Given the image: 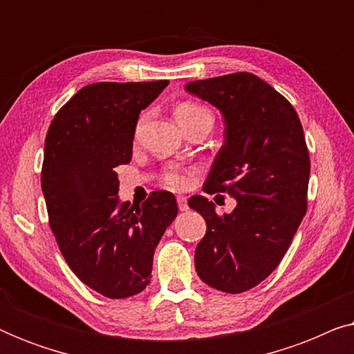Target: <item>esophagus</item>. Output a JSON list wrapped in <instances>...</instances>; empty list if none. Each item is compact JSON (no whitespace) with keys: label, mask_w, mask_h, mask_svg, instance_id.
<instances>
[{"label":"esophagus","mask_w":354,"mask_h":354,"mask_svg":"<svg viewBox=\"0 0 354 354\" xmlns=\"http://www.w3.org/2000/svg\"><path fill=\"white\" fill-rule=\"evenodd\" d=\"M177 205H178V209H180V211H187V209H188L187 196L178 195V196H177Z\"/></svg>","instance_id":"34e87169"}]
</instances>
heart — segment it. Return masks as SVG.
Listing matches in <instances>:
<instances>
[{
    "label": "heart",
    "mask_w": 354,
    "mask_h": 354,
    "mask_svg": "<svg viewBox=\"0 0 354 354\" xmlns=\"http://www.w3.org/2000/svg\"><path fill=\"white\" fill-rule=\"evenodd\" d=\"M176 118H177V122L182 125L183 130H185L188 125L195 124L201 119H212L209 111L195 103H183L178 106L176 111ZM143 124H145V118L138 120L137 129H135V135H137V137L140 135V132H142ZM162 182L164 185H167L169 188H174V190H183V188H187L188 183H190V172L182 167H169L167 171H164L162 174Z\"/></svg>",
    "instance_id": "obj_1"
}]
</instances>
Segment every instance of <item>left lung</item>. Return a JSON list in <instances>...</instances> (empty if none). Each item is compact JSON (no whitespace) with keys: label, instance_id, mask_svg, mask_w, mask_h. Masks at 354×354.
<instances>
[{"label":"left lung","instance_id":"8db88e82","mask_svg":"<svg viewBox=\"0 0 354 354\" xmlns=\"http://www.w3.org/2000/svg\"><path fill=\"white\" fill-rule=\"evenodd\" d=\"M185 90L216 106L225 124L203 190L236 200L224 216L205 196L188 200L206 221L196 272L221 292H246L280 264L306 214L311 164L301 122L287 98L250 72L188 82Z\"/></svg>","mask_w":354,"mask_h":354}]
</instances>
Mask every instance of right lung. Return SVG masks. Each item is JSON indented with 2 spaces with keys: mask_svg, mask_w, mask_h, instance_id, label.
<instances>
[{
  "mask_svg": "<svg viewBox=\"0 0 354 354\" xmlns=\"http://www.w3.org/2000/svg\"><path fill=\"white\" fill-rule=\"evenodd\" d=\"M167 85H86L48 129L41 190L50 227L72 272L103 297L129 298L147 288L154 248L177 216L176 196L164 190L142 205L120 203L114 171L130 162L138 115Z\"/></svg>",
  "mask_w": 354,
  "mask_h": 354,
  "instance_id": "obj_1",
  "label": "right lung"
}]
</instances>
